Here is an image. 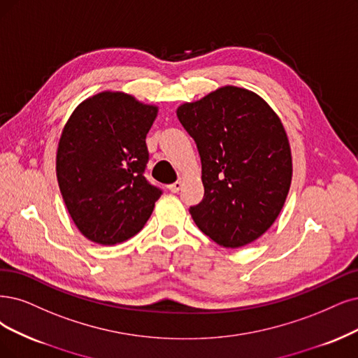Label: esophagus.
<instances>
[{"instance_id": "obj_1", "label": "esophagus", "mask_w": 358, "mask_h": 358, "mask_svg": "<svg viewBox=\"0 0 358 358\" xmlns=\"http://www.w3.org/2000/svg\"><path fill=\"white\" fill-rule=\"evenodd\" d=\"M181 187H182V182L181 181H176V182H172V184H169V186H168V189L172 193H178L181 190Z\"/></svg>"}]
</instances>
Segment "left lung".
Listing matches in <instances>:
<instances>
[{
	"label": "left lung",
	"instance_id": "8db88e82",
	"mask_svg": "<svg viewBox=\"0 0 358 358\" xmlns=\"http://www.w3.org/2000/svg\"><path fill=\"white\" fill-rule=\"evenodd\" d=\"M177 116L202 162L196 226L222 248L257 241L279 217L292 181V156L279 116L255 92L222 87L181 104Z\"/></svg>",
	"mask_w": 358,
	"mask_h": 358
}]
</instances>
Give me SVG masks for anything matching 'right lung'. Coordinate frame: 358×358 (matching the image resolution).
Instances as JSON below:
<instances>
[{
  "label": "right lung",
  "instance_id": "obj_1",
  "mask_svg": "<svg viewBox=\"0 0 358 358\" xmlns=\"http://www.w3.org/2000/svg\"><path fill=\"white\" fill-rule=\"evenodd\" d=\"M156 115V106L104 91L79 104L64 125L59 187L75 226L91 242H125L150 218L162 194L144 177L145 136Z\"/></svg>",
  "mask_w": 358,
  "mask_h": 358
}]
</instances>
